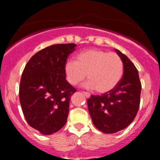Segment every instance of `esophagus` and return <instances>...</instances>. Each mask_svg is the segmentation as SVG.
<instances>
[{
	"instance_id": "34e87169",
	"label": "esophagus",
	"mask_w": 160,
	"mask_h": 160,
	"mask_svg": "<svg viewBox=\"0 0 160 160\" xmlns=\"http://www.w3.org/2000/svg\"><path fill=\"white\" fill-rule=\"evenodd\" d=\"M82 94H83L86 97V98H89L90 97V93L89 92H84L82 91Z\"/></svg>"
}]
</instances>
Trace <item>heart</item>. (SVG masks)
Here are the masks:
<instances>
[{"label": "heart", "mask_w": 160, "mask_h": 160, "mask_svg": "<svg viewBox=\"0 0 160 160\" xmlns=\"http://www.w3.org/2000/svg\"><path fill=\"white\" fill-rule=\"evenodd\" d=\"M66 78L71 85H77L86 78L85 86L104 93L112 90L122 78L123 64L115 52L93 49L78 55L76 62L68 61L65 67Z\"/></svg>", "instance_id": "obj_1"}]
</instances>
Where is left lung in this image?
<instances>
[{
	"instance_id": "1",
	"label": "left lung",
	"mask_w": 160,
	"mask_h": 160,
	"mask_svg": "<svg viewBox=\"0 0 160 160\" xmlns=\"http://www.w3.org/2000/svg\"><path fill=\"white\" fill-rule=\"evenodd\" d=\"M123 63V75L119 83L102 95H91L87 100L93 124L102 132L112 134L124 129L135 119L139 106L141 83L134 64L118 49Z\"/></svg>"
}]
</instances>
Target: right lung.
<instances>
[{
	"mask_svg": "<svg viewBox=\"0 0 160 160\" xmlns=\"http://www.w3.org/2000/svg\"><path fill=\"white\" fill-rule=\"evenodd\" d=\"M75 43L46 47L30 58L22 74L19 101L25 120L43 135H51L65 126L70 98L77 89L65 80L68 57Z\"/></svg>",
	"mask_w": 160,
	"mask_h": 160,
	"instance_id": "right-lung-1",
	"label": "right lung"
}]
</instances>
